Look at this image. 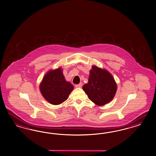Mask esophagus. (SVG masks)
<instances>
[{"mask_svg":"<svg viewBox=\"0 0 156 156\" xmlns=\"http://www.w3.org/2000/svg\"><path fill=\"white\" fill-rule=\"evenodd\" d=\"M82 85H83L82 83H80V84H79L75 85V87H76V88H81Z\"/></svg>","mask_w":156,"mask_h":156,"instance_id":"obj_1","label":"esophagus"}]
</instances>
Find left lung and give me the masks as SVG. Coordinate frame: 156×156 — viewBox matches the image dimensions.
Returning <instances> with one entry per match:
<instances>
[{
    "mask_svg": "<svg viewBox=\"0 0 156 156\" xmlns=\"http://www.w3.org/2000/svg\"><path fill=\"white\" fill-rule=\"evenodd\" d=\"M83 89L92 101L102 106L113 99L117 85L109 72L93 66L90 71L88 83L84 85Z\"/></svg>",
    "mask_w": 156,
    "mask_h": 156,
    "instance_id": "8db88e82",
    "label": "left lung"
}]
</instances>
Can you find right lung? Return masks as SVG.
I'll list each match as a JSON object with an SVG mask.
<instances>
[{"mask_svg": "<svg viewBox=\"0 0 156 156\" xmlns=\"http://www.w3.org/2000/svg\"><path fill=\"white\" fill-rule=\"evenodd\" d=\"M73 89V85L65 80L61 68L48 72L40 85L43 97L53 105L65 101Z\"/></svg>", "mask_w": 156, "mask_h": 156, "instance_id": "add662e5", "label": "right lung"}]
</instances>
